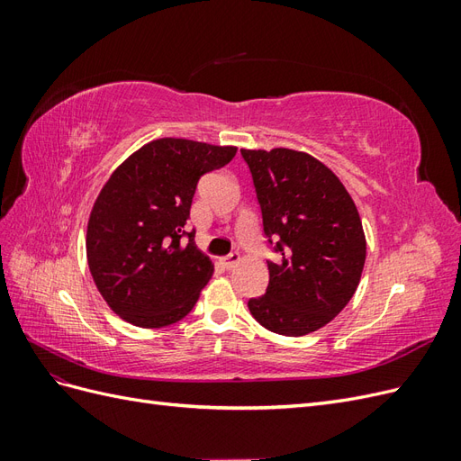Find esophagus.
Masks as SVG:
<instances>
[{
  "label": "esophagus",
  "mask_w": 461,
  "mask_h": 461,
  "mask_svg": "<svg viewBox=\"0 0 461 461\" xmlns=\"http://www.w3.org/2000/svg\"><path fill=\"white\" fill-rule=\"evenodd\" d=\"M240 261V254L239 252H230L227 258H222V265H225V269H234L236 265Z\"/></svg>",
  "instance_id": "esophagus-1"
}]
</instances>
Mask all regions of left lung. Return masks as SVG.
<instances>
[{
  "mask_svg": "<svg viewBox=\"0 0 461 461\" xmlns=\"http://www.w3.org/2000/svg\"><path fill=\"white\" fill-rule=\"evenodd\" d=\"M254 178L263 232L276 240L265 296L249 298L261 327L303 337L337 317L352 300L366 263L357 207L327 165L310 153L240 149Z\"/></svg>",
  "mask_w": 461,
  "mask_h": 461,
  "instance_id": "1",
  "label": "left lung"
}]
</instances>
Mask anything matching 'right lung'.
Instances as JSON below:
<instances>
[{
    "mask_svg": "<svg viewBox=\"0 0 461 461\" xmlns=\"http://www.w3.org/2000/svg\"><path fill=\"white\" fill-rule=\"evenodd\" d=\"M236 156L234 146L159 138L124 159L97 196L86 232L88 267L121 319L144 329L186 317L213 263L185 225L202 175ZM183 238H188L185 245Z\"/></svg>",
    "mask_w": 461,
    "mask_h": 461,
    "instance_id": "obj_1",
    "label": "right lung"
}]
</instances>
